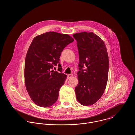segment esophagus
<instances>
[{"label":"esophagus","mask_w":135,"mask_h":135,"mask_svg":"<svg viewBox=\"0 0 135 135\" xmlns=\"http://www.w3.org/2000/svg\"><path fill=\"white\" fill-rule=\"evenodd\" d=\"M72 77V74H68V76H67L68 79H69V78H71Z\"/></svg>","instance_id":"34e87169"}]
</instances>
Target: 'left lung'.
I'll return each instance as SVG.
<instances>
[{
  "label": "left lung",
  "mask_w": 135,
  "mask_h": 135,
  "mask_svg": "<svg viewBox=\"0 0 135 135\" xmlns=\"http://www.w3.org/2000/svg\"><path fill=\"white\" fill-rule=\"evenodd\" d=\"M79 54L78 84L75 88L77 101L90 105L101 98L105 89L109 72V57L104 41L93 32L73 35Z\"/></svg>",
  "instance_id": "1"
}]
</instances>
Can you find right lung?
I'll return each instance as SVG.
<instances>
[{
    "label": "right lung",
    "instance_id": "1",
    "mask_svg": "<svg viewBox=\"0 0 135 135\" xmlns=\"http://www.w3.org/2000/svg\"><path fill=\"white\" fill-rule=\"evenodd\" d=\"M74 40L67 34L54 32L33 39L25 58L24 77L26 90L38 106L49 107L58 100L60 89L66 77L62 73L60 57L64 48ZM56 65L60 74L51 71Z\"/></svg>",
    "mask_w": 135,
    "mask_h": 135
}]
</instances>
